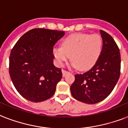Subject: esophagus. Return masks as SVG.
Returning a JSON list of instances; mask_svg holds the SVG:
<instances>
[{"instance_id":"1","label":"esophagus","mask_w":128,"mask_h":128,"mask_svg":"<svg viewBox=\"0 0 128 128\" xmlns=\"http://www.w3.org/2000/svg\"><path fill=\"white\" fill-rule=\"evenodd\" d=\"M62 76H63V77L65 76L68 73H69V72L66 70H62Z\"/></svg>"}]
</instances>
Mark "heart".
I'll use <instances>...</instances> for the list:
<instances>
[{
  "label": "heart",
  "instance_id": "b5f03b06",
  "mask_svg": "<svg viewBox=\"0 0 128 128\" xmlns=\"http://www.w3.org/2000/svg\"><path fill=\"white\" fill-rule=\"evenodd\" d=\"M102 48V39L98 34H75L62 40V46H55L53 54L60 65L71 56L72 66L84 71L95 64L100 56Z\"/></svg>",
  "mask_w": 128,
  "mask_h": 128
}]
</instances>
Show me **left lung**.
I'll use <instances>...</instances> for the list:
<instances>
[{
  "label": "left lung",
  "instance_id": "8db88e82",
  "mask_svg": "<svg viewBox=\"0 0 128 128\" xmlns=\"http://www.w3.org/2000/svg\"><path fill=\"white\" fill-rule=\"evenodd\" d=\"M102 38L101 53L91 70L75 75L70 87L74 98L87 104H95L105 99L114 88L120 76V49L112 37L100 30Z\"/></svg>",
  "mask_w": 128,
  "mask_h": 128
}]
</instances>
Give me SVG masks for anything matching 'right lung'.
<instances>
[{"mask_svg":"<svg viewBox=\"0 0 128 128\" xmlns=\"http://www.w3.org/2000/svg\"><path fill=\"white\" fill-rule=\"evenodd\" d=\"M65 35L57 30L35 28L18 40L10 52L9 74L18 92L38 102L50 98L62 78L53 64V46Z\"/></svg>","mask_w":128,"mask_h":128,"instance_id":"add662e5","label":"right lung"}]
</instances>
